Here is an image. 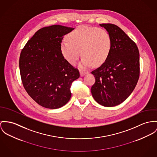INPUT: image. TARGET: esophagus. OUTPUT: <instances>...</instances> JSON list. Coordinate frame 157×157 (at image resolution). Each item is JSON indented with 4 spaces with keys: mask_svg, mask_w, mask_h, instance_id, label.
I'll return each mask as SVG.
<instances>
[{
    "mask_svg": "<svg viewBox=\"0 0 157 157\" xmlns=\"http://www.w3.org/2000/svg\"><path fill=\"white\" fill-rule=\"evenodd\" d=\"M86 73V72H84V71H80V75H81V76H84Z\"/></svg>",
    "mask_w": 157,
    "mask_h": 157,
    "instance_id": "1",
    "label": "esophagus"
}]
</instances>
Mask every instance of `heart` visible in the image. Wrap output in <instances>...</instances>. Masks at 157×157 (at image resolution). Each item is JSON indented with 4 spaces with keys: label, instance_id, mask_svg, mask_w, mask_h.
Instances as JSON below:
<instances>
[{
    "label": "heart",
    "instance_id": "obj_1",
    "mask_svg": "<svg viewBox=\"0 0 157 157\" xmlns=\"http://www.w3.org/2000/svg\"><path fill=\"white\" fill-rule=\"evenodd\" d=\"M67 40L61 43V52L69 64L75 65L81 56L80 67L86 68L94 64L98 66L108 58L112 40L108 32L101 28L81 25L67 35ZM81 52H80V51Z\"/></svg>",
    "mask_w": 157,
    "mask_h": 157
}]
</instances>
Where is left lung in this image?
Wrapping results in <instances>:
<instances>
[{"instance_id": "obj_1", "label": "left lung", "mask_w": 157, "mask_h": 157, "mask_svg": "<svg viewBox=\"0 0 157 157\" xmlns=\"http://www.w3.org/2000/svg\"><path fill=\"white\" fill-rule=\"evenodd\" d=\"M100 25L110 36L112 48L106 61L91 72L96 79L91 94L98 104L113 107L125 101L137 85L140 74L139 52L135 42L118 26Z\"/></svg>"}]
</instances>
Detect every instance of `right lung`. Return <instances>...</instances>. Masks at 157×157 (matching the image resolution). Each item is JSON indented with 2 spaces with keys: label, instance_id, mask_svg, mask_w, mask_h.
<instances>
[{
  "label": "right lung",
  "instance_id": "add662e5",
  "mask_svg": "<svg viewBox=\"0 0 157 157\" xmlns=\"http://www.w3.org/2000/svg\"><path fill=\"white\" fill-rule=\"evenodd\" d=\"M74 28L53 25L37 30L22 49L19 67L28 94L45 108L58 109L71 97L73 81L79 72L63 57L60 44L63 36Z\"/></svg>",
  "mask_w": 157,
  "mask_h": 157
}]
</instances>
